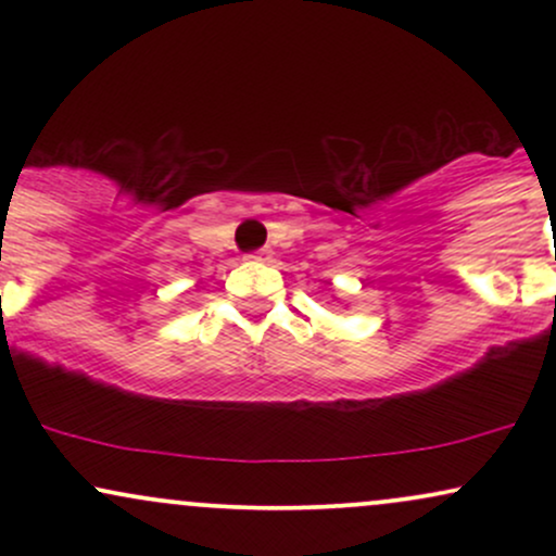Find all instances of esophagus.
<instances>
[{"label": "esophagus", "instance_id": "1", "mask_svg": "<svg viewBox=\"0 0 556 556\" xmlns=\"http://www.w3.org/2000/svg\"><path fill=\"white\" fill-rule=\"evenodd\" d=\"M248 258H251V261H266V258H269V251H266V248H261V251L248 253Z\"/></svg>", "mask_w": 556, "mask_h": 556}]
</instances>
